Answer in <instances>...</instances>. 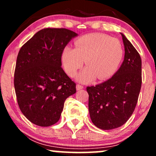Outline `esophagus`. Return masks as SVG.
I'll use <instances>...</instances> for the list:
<instances>
[{
  "label": "esophagus",
  "mask_w": 156,
  "mask_h": 156,
  "mask_svg": "<svg viewBox=\"0 0 156 156\" xmlns=\"http://www.w3.org/2000/svg\"><path fill=\"white\" fill-rule=\"evenodd\" d=\"M84 89V87L82 86V85H81V84H77L76 85V89H77V90L79 91V90H81V89Z\"/></svg>",
  "instance_id": "obj_1"
}]
</instances>
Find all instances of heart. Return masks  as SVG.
I'll return each instance as SVG.
<instances>
[{"mask_svg":"<svg viewBox=\"0 0 156 156\" xmlns=\"http://www.w3.org/2000/svg\"><path fill=\"white\" fill-rule=\"evenodd\" d=\"M74 47H65L62 52L64 69L70 76H74L84 65L77 80L88 83L97 77L103 80L112 76L118 69L123 56V48L116 38L102 33L82 36L74 42Z\"/></svg>","mask_w":156,"mask_h":156,"instance_id":"1","label":"heart"}]
</instances>
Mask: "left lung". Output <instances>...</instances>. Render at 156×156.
Here are the masks:
<instances>
[{
    "mask_svg": "<svg viewBox=\"0 0 156 156\" xmlns=\"http://www.w3.org/2000/svg\"><path fill=\"white\" fill-rule=\"evenodd\" d=\"M121 36L125 55L121 67L106 82L87 87L91 120L103 130L116 129L129 120L141 88V58L122 33Z\"/></svg>",
    "mask_w": 156,
    "mask_h": 156,
    "instance_id": "left-lung-1",
    "label": "left lung"
}]
</instances>
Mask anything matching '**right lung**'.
<instances>
[{
    "label": "right lung",
    "instance_id": "add662e5",
    "mask_svg": "<svg viewBox=\"0 0 156 156\" xmlns=\"http://www.w3.org/2000/svg\"><path fill=\"white\" fill-rule=\"evenodd\" d=\"M74 32L44 28L21 47L14 73L19 108L34 124L50 126L60 118L67 97L76 93V84L62 68V52Z\"/></svg>",
    "mask_w": 156,
    "mask_h": 156
}]
</instances>
